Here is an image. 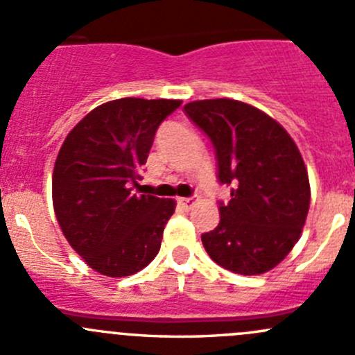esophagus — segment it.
Returning <instances> with one entry per match:
<instances>
[{
	"instance_id": "34e87169",
	"label": "esophagus",
	"mask_w": 355,
	"mask_h": 355,
	"mask_svg": "<svg viewBox=\"0 0 355 355\" xmlns=\"http://www.w3.org/2000/svg\"><path fill=\"white\" fill-rule=\"evenodd\" d=\"M194 198H180L178 199V204H180L182 207H185V209H191L192 206H194Z\"/></svg>"
}]
</instances>
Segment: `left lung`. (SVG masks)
Here are the masks:
<instances>
[{"instance_id": "8db88e82", "label": "left lung", "mask_w": 355, "mask_h": 355, "mask_svg": "<svg viewBox=\"0 0 355 355\" xmlns=\"http://www.w3.org/2000/svg\"><path fill=\"white\" fill-rule=\"evenodd\" d=\"M185 114L213 142L218 182L232 185L220 223L202 234L214 263L239 275L273 270L302 234L311 187L306 164L284 127L235 99H204Z\"/></svg>"}]
</instances>
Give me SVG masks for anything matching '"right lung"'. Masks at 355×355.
Returning <instances> with one entry per match:
<instances>
[{
	"instance_id": "add662e5",
	"label": "right lung",
	"mask_w": 355,
	"mask_h": 355,
	"mask_svg": "<svg viewBox=\"0 0 355 355\" xmlns=\"http://www.w3.org/2000/svg\"><path fill=\"white\" fill-rule=\"evenodd\" d=\"M177 99L123 98L85 114L67 135L53 171V206L68 244L98 273L128 277L159 252L173 199L137 194L161 121Z\"/></svg>"
}]
</instances>
